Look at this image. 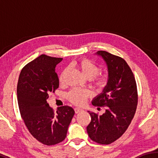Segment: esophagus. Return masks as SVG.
Here are the masks:
<instances>
[{
    "mask_svg": "<svg viewBox=\"0 0 158 158\" xmlns=\"http://www.w3.org/2000/svg\"><path fill=\"white\" fill-rule=\"evenodd\" d=\"M74 111H75L76 114H78V113H80V112L83 111V109H80V108H75L74 109Z\"/></svg>",
    "mask_w": 158,
    "mask_h": 158,
    "instance_id": "esophagus-1",
    "label": "esophagus"
}]
</instances>
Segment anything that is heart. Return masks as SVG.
Wrapping results in <instances>:
<instances>
[{"label": "heart", "instance_id": "heart-1", "mask_svg": "<svg viewBox=\"0 0 158 158\" xmlns=\"http://www.w3.org/2000/svg\"><path fill=\"white\" fill-rule=\"evenodd\" d=\"M74 66L86 79H92V77H94L92 79V83L93 87L97 90L101 91V90L105 89L109 83L108 74H103L102 75L95 77L94 76L100 71V68L93 61L87 59V58H81L74 64ZM65 74V70L61 73L59 77V81L60 83L63 81ZM89 96L90 93L88 90L74 89L68 93V98L69 100L74 105H82L85 103L86 99Z\"/></svg>", "mask_w": 158, "mask_h": 158}]
</instances>
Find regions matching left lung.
Returning a JSON list of instances; mask_svg holds the SVG:
<instances>
[{"mask_svg":"<svg viewBox=\"0 0 158 158\" xmlns=\"http://www.w3.org/2000/svg\"><path fill=\"white\" fill-rule=\"evenodd\" d=\"M95 54L105 60L109 83L102 92L93 98L92 104L106 108L100 116L88 111L91 121L86 129L93 141L110 144L123 135L135 116L138 100L137 84L124 59L105 51H98Z\"/></svg>","mask_w":158,"mask_h":158,"instance_id":"left-lung-1","label":"left lung"}]
</instances>
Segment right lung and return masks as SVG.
<instances>
[{"instance_id":"right-lung-1","label":"right lung","mask_w":158,"mask_h":158,"mask_svg":"<svg viewBox=\"0 0 158 158\" xmlns=\"http://www.w3.org/2000/svg\"><path fill=\"white\" fill-rule=\"evenodd\" d=\"M62 60L40 55L22 69L17 84L21 118L33 137L47 146L65 139L74 114L69 106H60L55 113L47 101L59 85L55 68Z\"/></svg>"}]
</instances>
